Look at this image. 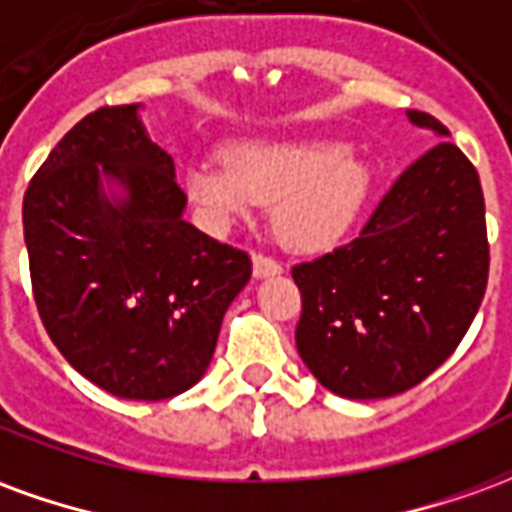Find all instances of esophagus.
<instances>
[{
	"label": "esophagus",
	"mask_w": 512,
	"mask_h": 512,
	"mask_svg": "<svg viewBox=\"0 0 512 512\" xmlns=\"http://www.w3.org/2000/svg\"><path fill=\"white\" fill-rule=\"evenodd\" d=\"M252 266H255V277H274V274L282 271L277 257L263 255V252H257V255L252 257Z\"/></svg>",
	"instance_id": "1"
}]
</instances>
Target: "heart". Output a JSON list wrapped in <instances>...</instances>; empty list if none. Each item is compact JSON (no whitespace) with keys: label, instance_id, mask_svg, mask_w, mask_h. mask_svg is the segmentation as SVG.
<instances>
[{"label":"heart","instance_id":"heart-1","mask_svg":"<svg viewBox=\"0 0 512 512\" xmlns=\"http://www.w3.org/2000/svg\"><path fill=\"white\" fill-rule=\"evenodd\" d=\"M373 189V172L351 147L329 136L249 139L227 150L224 164L200 161L186 175V191L211 219L252 213L274 202V230L290 246L332 244L356 222Z\"/></svg>","mask_w":512,"mask_h":512}]
</instances>
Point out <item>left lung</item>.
Wrapping results in <instances>:
<instances>
[{"label":"left lung","instance_id":"left-lung-1","mask_svg":"<svg viewBox=\"0 0 512 512\" xmlns=\"http://www.w3.org/2000/svg\"><path fill=\"white\" fill-rule=\"evenodd\" d=\"M408 120L439 145L392 183L348 244L296 263V348L334 395L376 400L406 392L447 362L488 285L480 175L428 112Z\"/></svg>","mask_w":512,"mask_h":512}]
</instances>
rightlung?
<instances>
[{
    "mask_svg": "<svg viewBox=\"0 0 512 512\" xmlns=\"http://www.w3.org/2000/svg\"><path fill=\"white\" fill-rule=\"evenodd\" d=\"M101 177L127 197L109 201ZM183 205L175 164L147 139L136 104L82 117L24 194L40 321L84 378L126 400H167L197 384L252 277L244 249L200 233Z\"/></svg>",
    "mask_w": 512,
    "mask_h": 512,
    "instance_id": "add662e5",
    "label": "right lung"
}]
</instances>
